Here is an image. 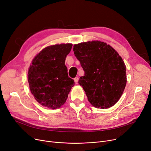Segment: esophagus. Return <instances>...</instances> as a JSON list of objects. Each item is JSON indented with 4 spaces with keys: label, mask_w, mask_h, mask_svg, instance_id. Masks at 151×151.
<instances>
[{
    "label": "esophagus",
    "mask_w": 151,
    "mask_h": 151,
    "mask_svg": "<svg viewBox=\"0 0 151 151\" xmlns=\"http://www.w3.org/2000/svg\"><path fill=\"white\" fill-rule=\"evenodd\" d=\"M78 80H79V78L76 77V78H74V81H75V83L76 84L78 82Z\"/></svg>",
    "instance_id": "1"
}]
</instances>
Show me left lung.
<instances>
[{"label": "left lung", "instance_id": "1", "mask_svg": "<svg viewBox=\"0 0 151 151\" xmlns=\"http://www.w3.org/2000/svg\"><path fill=\"white\" fill-rule=\"evenodd\" d=\"M73 50L85 72L78 83L91 104L101 109L114 106L127 83L122 58L112 46L99 40L75 44Z\"/></svg>", "mask_w": 151, "mask_h": 151}]
</instances>
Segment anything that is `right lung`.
Instances as JSON below:
<instances>
[{"mask_svg":"<svg viewBox=\"0 0 151 151\" xmlns=\"http://www.w3.org/2000/svg\"><path fill=\"white\" fill-rule=\"evenodd\" d=\"M73 45L48 46L32 60L27 73L31 93L43 106L58 109L65 104L74 81L68 77L65 65Z\"/></svg>","mask_w":151,"mask_h":151,"instance_id":"obj_1","label":"right lung"}]
</instances>
